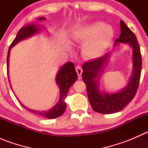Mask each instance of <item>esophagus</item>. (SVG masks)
<instances>
[{
    "label": "esophagus",
    "instance_id": "esophagus-1",
    "mask_svg": "<svg viewBox=\"0 0 148 148\" xmlns=\"http://www.w3.org/2000/svg\"><path fill=\"white\" fill-rule=\"evenodd\" d=\"M76 71H77V74H78L79 78L80 79L82 74V67L79 66H76Z\"/></svg>",
    "mask_w": 148,
    "mask_h": 148
}]
</instances>
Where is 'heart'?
I'll return each instance as SVG.
<instances>
[{
  "label": "heart",
  "mask_w": 148,
  "mask_h": 148,
  "mask_svg": "<svg viewBox=\"0 0 148 148\" xmlns=\"http://www.w3.org/2000/svg\"><path fill=\"white\" fill-rule=\"evenodd\" d=\"M114 37L111 26L96 22L80 26L74 31L72 39L75 44L85 43L83 53L89 59H97L104 53Z\"/></svg>",
  "instance_id": "obj_1"
}]
</instances>
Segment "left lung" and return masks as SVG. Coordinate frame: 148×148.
I'll list each match as a JSON object with an SVG mask.
<instances>
[{
    "mask_svg": "<svg viewBox=\"0 0 148 148\" xmlns=\"http://www.w3.org/2000/svg\"><path fill=\"white\" fill-rule=\"evenodd\" d=\"M121 34L114 44L128 43L132 48V74L129 83L125 88L116 93L101 92L99 89V73L109 57L106 53L102 57L84 63L82 66V79L86 84L88 99L92 109L102 114H112L121 111L135 97L140 82L142 69V56L140 46L134 33L120 21Z\"/></svg>",
    "mask_w": 148,
    "mask_h": 148,
    "instance_id": "1",
    "label": "left lung"
}]
</instances>
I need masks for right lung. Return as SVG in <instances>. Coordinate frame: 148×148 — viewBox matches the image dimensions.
Wrapping results in <instances>:
<instances>
[{
	"instance_id": "obj_1",
	"label": "right lung",
	"mask_w": 148,
	"mask_h": 148,
	"mask_svg": "<svg viewBox=\"0 0 148 148\" xmlns=\"http://www.w3.org/2000/svg\"><path fill=\"white\" fill-rule=\"evenodd\" d=\"M38 20H45V18H40ZM40 28L36 24H30L27 25V26H24L19 30L18 32L17 36L13 42L10 44L9 49L8 51V56H7V73L8 74V66H9V56L10 49L13 47L16 44L25 38H28L30 36H32L36 33L39 32ZM77 72H76L74 65L72 62H67L62 67H61L60 70L58 72L57 75L56 77V82L59 86V89H60V97H59V100L57 104L53 106L51 110H47V111H37V110H33L31 109H28V107L23 106L24 108L37 115L42 117H46L49 119H54L58 117H60L61 115L64 114L66 107V104L65 102V99L66 97L67 92H68L69 89L73 84L75 82L77 79ZM10 82V80L8 79ZM19 101V100H18Z\"/></svg>"
}]
</instances>
